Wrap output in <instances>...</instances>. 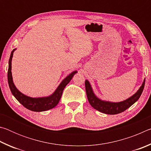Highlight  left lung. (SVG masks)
Masks as SVG:
<instances>
[{"label":"left lung","mask_w":151,"mask_h":151,"mask_svg":"<svg viewBox=\"0 0 151 151\" xmlns=\"http://www.w3.org/2000/svg\"><path fill=\"white\" fill-rule=\"evenodd\" d=\"M145 84V78L143 81L142 85L140 86L139 90L133 95H132L126 100L121 102H111L101 100L94 94L91 83H89L88 80L85 81V88L88 101L94 109L104 114H116L121 113V112L124 111L125 110L129 109L130 106H132V104L139 100L142 93L143 89H144Z\"/></svg>","instance_id":"left-lung-1"}]
</instances>
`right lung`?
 I'll list each match as a JSON object with an SVG mask.
<instances>
[{"instance_id":"obj_1","label":"right lung","mask_w":151,"mask_h":151,"mask_svg":"<svg viewBox=\"0 0 151 151\" xmlns=\"http://www.w3.org/2000/svg\"><path fill=\"white\" fill-rule=\"evenodd\" d=\"M17 48H14L11 52V57L9 61V69H8V83L9 88L13 96L16 98L19 103L23 105L25 108L30 111L35 112H42L54 108L57 105L58 102L62 96L63 92L65 86L71 81L73 76L77 73V71H73L70 75H68L66 78L61 81V83L49 96L42 97H30L22 93L20 91L18 90L13 83L12 76V59L13 57V53Z\"/></svg>"}]
</instances>
